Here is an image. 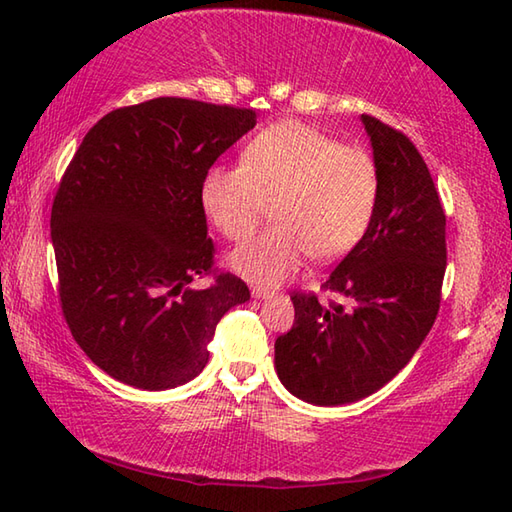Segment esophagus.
<instances>
[{
	"label": "esophagus",
	"instance_id": "1",
	"mask_svg": "<svg viewBox=\"0 0 512 512\" xmlns=\"http://www.w3.org/2000/svg\"><path fill=\"white\" fill-rule=\"evenodd\" d=\"M250 295H253L255 299H268L270 295H273V292H270V290H266V288H259V286H253V288H250Z\"/></svg>",
	"mask_w": 512,
	"mask_h": 512
}]
</instances>
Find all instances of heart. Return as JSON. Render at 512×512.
Instances as JSON below:
<instances>
[{
  "label": "heart",
  "instance_id": "1",
  "mask_svg": "<svg viewBox=\"0 0 512 512\" xmlns=\"http://www.w3.org/2000/svg\"><path fill=\"white\" fill-rule=\"evenodd\" d=\"M380 200V173L369 151L297 121L259 132L242 167L213 165L200 182V206L228 239H246L273 206L277 226L228 255L237 275L277 286L312 255L334 262L361 244Z\"/></svg>",
  "mask_w": 512,
  "mask_h": 512
}]
</instances>
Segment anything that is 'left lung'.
<instances>
[{
  "instance_id": "8db88e82",
  "label": "left lung",
  "mask_w": 512,
  "mask_h": 512,
  "mask_svg": "<svg viewBox=\"0 0 512 512\" xmlns=\"http://www.w3.org/2000/svg\"><path fill=\"white\" fill-rule=\"evenodd\" d=\"M361 121L380 200L361 244L323 284L345 303L295 295L292 330L275 341L279 380L319 407L372 396L411 361L436 321L447 270V217L418 149L374 116Z\"/></svg>"
}]
</instances>
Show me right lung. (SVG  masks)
<instances>
[{
	"mask_svg": "<svg viewBox=\"0 0 512 512\" xmlns=\"http://www.w3.org/2000/svg\"><path fill=\"white\" fill-rule=\"evenodd\" d=\"M255 123L253 110L160 96L103 116L63 173L50 217L63 317L129 387L189 383L217 321L250 299L231 273L189 284L213 266L200 182Z\"/></svg>",
	"mask_w": 512,
	"mask_h": 512,
	"instance_id": "add662e5",
	"label": "right lung"
}]
</instances>
